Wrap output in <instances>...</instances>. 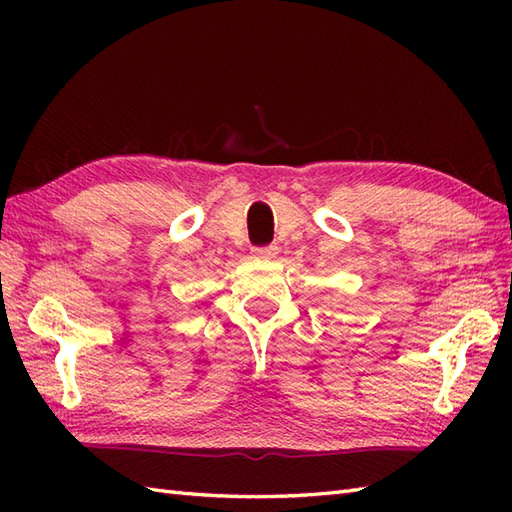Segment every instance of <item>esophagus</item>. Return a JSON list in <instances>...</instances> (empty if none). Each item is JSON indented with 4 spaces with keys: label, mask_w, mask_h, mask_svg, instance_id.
<instances>
[{
    "label": "esophagus",
    "mask_w": 512,
    "mask_h": 512,
    "mask_svg": "<svg viewBox=\"0 0 512 512\" xmlns=\"http://www.w3.org/2000/svg\"><path fill=\"white\" fill-rule=\"evenodd\" d=\"M253 255L257 259H273L277 255V246H264V248H255Z\"/></svg>",
    "instance_id": "34e87169"
}]
</instances>
